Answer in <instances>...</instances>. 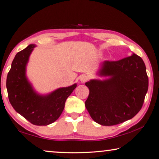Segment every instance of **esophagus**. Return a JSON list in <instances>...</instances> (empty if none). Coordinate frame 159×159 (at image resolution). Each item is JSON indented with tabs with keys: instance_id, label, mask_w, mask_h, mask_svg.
I'll return each mask as SVG.
<instances>
[{
	"instance_id": "obj_1",
	"label": "esophagus",
	"mask_w": 159,
	"mask_h": 159,
	"mask_svg": "<svg viewBox=\"0 0 159 159\" xmlns=\"http://www.w3.org/2000/svg\"><path fill=\"white\" fill-rule=\"evenodd\" d=\"M88 80V76L85 75V74H83V75H81L80 77V80L83 83L87 81Z\"/></svg>"
}]
</instances>
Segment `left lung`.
Wrapping results in <instances>:
<instances>
[{"mask_svg": "<svg viewBox=\"0 0 159 159\" xmlns=\"http://www.w3.org/2000/svg\"><path fill=\"white\" fill-rule=\"evenodd\" d=\"M101 76L110 79L92 80L85 107L95 122L115 125L131 119L143 105L148 89V76L143 59L133 54L117 61H105Z\"/></svg>", "mask_w": 159, "mask_h": 159, "instance_id": "8db88e82", "label": "left lung"}]
</instances>
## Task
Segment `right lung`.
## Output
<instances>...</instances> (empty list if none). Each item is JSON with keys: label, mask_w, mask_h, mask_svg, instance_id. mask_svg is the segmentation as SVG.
I'll return each mask as SVG.
<instances>
[{"label": "right lung", "mask_w": 159, "mask_h": 159, "mask_svg": "<svg viewBox=\"0 0 159 159\" xmlns=\"http://www.w3.org/2000/svg\"><path fill=\"white\" fill-rule=\"evenodd\" d=\"M35 45L29 46L15 56L7 77L9 101L14 110L35 125H48L57 120L76 84L59 88L50 94L40 96L34 91L25 76V67Z\"/></svg>", "instance_id": "right-lung-1"}]
</instances>
